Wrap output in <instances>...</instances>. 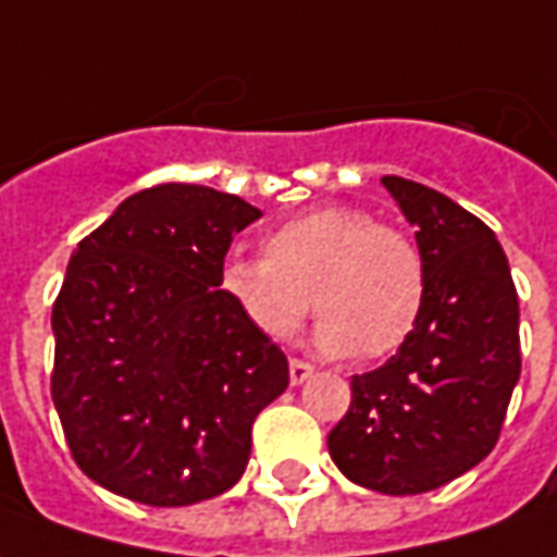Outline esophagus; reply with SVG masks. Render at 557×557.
Here are the masks:
<instances>
[{
	"label": "esophagus",
	"mask_w": 557,
	"mask_h": 557,
	"mask_svg": "<svg viewBox=\"0 0 557 557\" xmlns=\"http://www.w3.org/2000/svg\"><path fill=\"white\" fill-rule=\"evenodd\" d=\"M313 376V364L305 359H292L289 361V380H292V386H301L305 380H310Z\"/></svg>",
	"instance_id": "obj_1"
}]
</instances>
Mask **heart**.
Wrapping results in <instances>:
<instances>
[{
  "label": "heart",
  "instance_id": "obj_1",
  "mask_svg": "<svg viewBox=\"0 0 557 557\" xmlns=\"http://www.w3.org/2000/svg\"><path fill=\"white\" fill-rule=\"evenodd\" d=\"M265 259H232L223 289L268 334L289 337L307 307L332 356L380 361L410 344L428 305V265L407 232L371 211L329 205L262 240Z\"/></svg>",
  "mask_w": 557,
  "mask_h": 557
}]
</instances>
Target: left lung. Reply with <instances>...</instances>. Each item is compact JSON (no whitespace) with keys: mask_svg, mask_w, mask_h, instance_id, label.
I'll return each instance as SVG.
<instances>
[{"mask_svg":"<svg viewBox=\"0 0 557 557\" xmlns=\"http://www.w3.org/2000/svg\"><path fill=\"white\" fill-rule=\"evenodd\" d=\"M383 186L416 225L428 305L410 344L352 376L329 453L356 485L422 495L495 449L522 373L519 295L504 247L480 216L395 174Z\"/></svg>","mask_w":557,"mask_h":557,"instance_id":"left-lung-1","label":"left lung"}]
</instances>
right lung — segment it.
<instances>
[{
  "mask_svg": "<svg viewBox=\"0 0 557 557\" xmlns=\"http://www.w3.org/2000/svg\"><path fill=\"white\" fill-rule=\"evenodd\" d=\"M262 216L198 184L129 196L77 244L53 301L50 395L77 468L147 507L228 492L289 361L220 289L232 240Z\"/></svg>",
  "mask_w": 557,
  "mask_h": 557,
  "instance_id": "right-lung-1",
  "label": "right lung"
}]
</instances>
